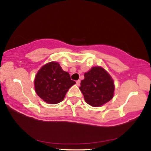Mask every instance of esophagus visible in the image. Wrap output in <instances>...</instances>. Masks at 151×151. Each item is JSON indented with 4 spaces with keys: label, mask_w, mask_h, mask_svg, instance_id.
<instances>
[{
    "label": "esophagus",
    "mask_w": 151,
    "mask_h": 151,
    "mask_svg": "<svg viewBox=\"0 0 151 151\" xmlns=\"http://www.w3.org/2000/svg\"><path fill=\"white\" fill-rule=\"evenodd\" d=\"M76 84H77V86H79V84H80V80H77L76 81Z\"/></svg>",
    "instance_id": "34e87169"
}]
</instances>
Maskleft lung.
Masks as SVG:
<instances>
[{
    "label": "left lung",
    "instance_id": "obj_1",
    "mask_svg": "<svg viewBox=\"0 0 151 151\" xmlns=\"http://www.w3.org/2000/svg\"><path fill=\"white\" fill-rule=\"evenodd\" d=\"M79 89L88 104L99 107L112 99L114 94V82L106 70L101 67H93L84 73Z\"/></svg>",
    "mask_w": 151,
    "mask_h": 151
}]
</instances>
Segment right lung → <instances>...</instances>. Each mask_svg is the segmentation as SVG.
I'll return each instance as SVG.
<instances>
[{
  "instance_id": "add662e5",
  "label": "right lung",
  "mask_w": 151,
  "mask_h": 151,
  "mask_svg": "<svg viewBox=\"0 0 151 151\" xmlns=\"http://www.w3.org/2000/svg\"><path fill=\"white\" fill-rule=\"evenodd\" d=\"M76 84L70 74L62 69L58 62H50L43 65L34 80L35 92L44 101L56 104L63 101L69 89Z\"/></svg>"
}]
</instances>
